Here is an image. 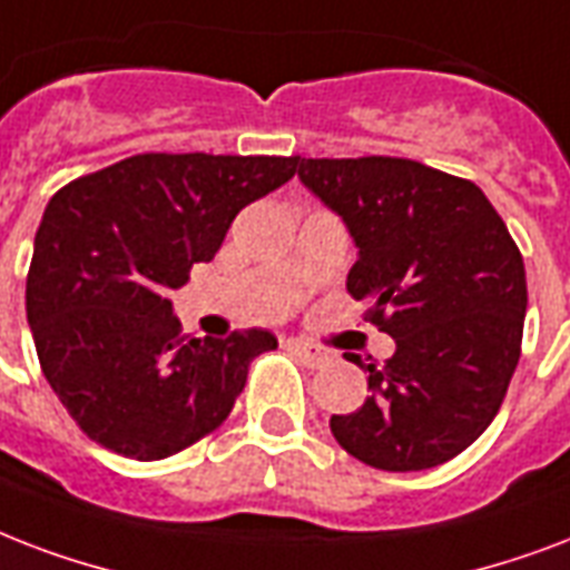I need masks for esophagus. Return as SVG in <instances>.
<instances>
[{
	"label": "esophagus",
	"mask_w": 570,
	"mask_h": 570,
	"mask_svg": "<svg viewBox=\"0 0 570 570\" xmlns=\"http://www.w3.org/2000/svg\"><path fill=\"white\" fill-rule=\"evenodd\" d=\"M291 351H297L303 356V363L312 365V368H321V365L333 363V354L321 345H312V342H291Z\"/></svg>",
	"instance_id": "obj_1"
}]
</instances>
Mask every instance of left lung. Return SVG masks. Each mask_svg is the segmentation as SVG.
Returning a JSON list of instances; mask_svg holds the SVG:
<instances>
[{"instance_id": "8db88e82", "label": "left lung", "mask_w": 570, "mask_h": 570, "mask_svg": "<svg viewBox=\"0 0 570 570\" xmlns=\"http://www.w3.org/2000/svg\"><path fill=\"white\" fill-rule=\"evenodd\" d=\"M299 180L360 246L347 294L395 338L372 395L330 419L347 454L386 473L445 464L491 425L518 368L527 271L473 180L407 157H297ZM354 363H363L354 356Z\"/></svg>"}]
</instances>
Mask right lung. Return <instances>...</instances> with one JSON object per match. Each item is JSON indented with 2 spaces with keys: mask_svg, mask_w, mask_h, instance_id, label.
<instances>
[{
  "mask_svg": "<svg viewBox=\"0 0 570 570\" xmlns=\"http://www.w3.org/2000/svg\"><path fill=\"white\" fill-rule=\"evenodd\" d=\"M297 157L136 154L50 198L26 276L43 377L109 452L160 461L223 425L267 330L187 338L169 291L210 262L249 202L294 178Z\"/></svg>",
  "mask_w": 570,
  "mask_h": 570,
  "instance_id": "obj_1",
  "label": "right lung"
}]
</instances>
